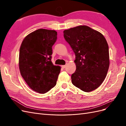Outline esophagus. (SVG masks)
<instances>
[{
    "mask_svg": "<svg viewBox=\"0 0 126 126\" xmlns=\"http://www.w3.org/2000/svg\"><path fill=\"white\" fill-rule=\"evenodd\" d=\"M66 65H63V66H62V67L63 68V69H64V68H66Z\"/></svg>",
    "mask_w": 126,
    "mask_h": 126,
    "instance_id": "1",
    "label": "esophagus"
}]
</instances>
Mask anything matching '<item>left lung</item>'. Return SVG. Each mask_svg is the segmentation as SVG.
I'll use <instances>...</instances> for the list:
<instances>
[{
	"label": "left lung",
	"instance_id": "obj_1",
	"mask_svg": "<svg viewBox=\"0 0 126 126\" xmlns=\"http://www.w3.org/2000/svg\"><path fill=\"white\" fill-rule=\"evenodd\" d=\"M63 36L75 54L76 70L71 75L72 84L85 92L99 87L109 67V47L102 34L87 26L63 31Z\"/></svg>",
	"mask_w": 126,
	"mask_h": 126
}]
</instances>
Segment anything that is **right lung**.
I'll use <instances>...</instances> for the list:
<instances>
[{
    "label": "right lung",
    "mask_w": 126,
    "mask_h": 126,
    "mask_svg": "<svg viewBox=\"0 0 126 126\" xmlns=\"http://www.w3.org/2000/svg\"><path fill=\"white\" fill-rule=\"evenodd\" d=\"M57 39L55 30L39 29L27 36L19 50L21 75L33 91L45 94L56 85L60 67L51 62L52 47Z\"/></svg>",
    "instance_id": "add662e5"
}]
</instances>
